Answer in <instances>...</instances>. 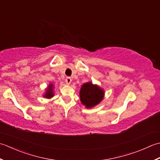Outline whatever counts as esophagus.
Here are the masks:
<instances>
[{"label": "esophagus", "mask_w": 160, "mask_h": 160, "mask_svg": "<svg viewBox=\"0 0 160 160\" xmlns=\"http://www.w3.org/2000/svg\"><path fill=\"white\" fill-rule=\"evenodd\" d=\"M66 83L68 84V85H69V84H70L71 83V82H72V79L70 77H67L66 79Z\"/></svg>", "instance_id": "34e87169"}]
</instances>
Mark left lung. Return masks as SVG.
Listing matches in <instances>:
<instances>
[{
    "label": "left lung",
    "instance_id": "obj_1",
    "mask_svg": "<svg viewBox=\"0 0 160 160\" xmlns=\"http://www.w3.org/2000/svg\"><path fill=\"white\" fill-rule=\"evenodd\" d=\"M80 100L87 108H91L99 104L103 99L104 90L97 85L91 82L83 84L79 92Z\"/></svg>",
    "mask_w": 160,
    "mask_h": 160
}]
</instances>
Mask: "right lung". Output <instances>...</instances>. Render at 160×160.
<instances>
[{
	"instance_id": "obj_1",
	"label": "right lung",
	"mask_w": 160,
	"mask_h": 160,
	"mask_svg": "<svg viewBox=\"0 0 160 160\" xmlns=\"http://www.w3.org/2000/svg\"><path fill=\"white\" fill-rule=\"evenodd\" d=\"M53 88H54V86L53 84L50 83L49 85L48 88L46 89V92L44 94V97L48 99H50L54 96V93H53Z\"/></svg>"
}]
</instances>
